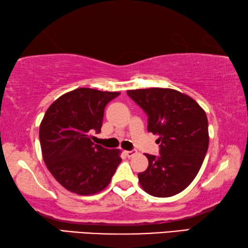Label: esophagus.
Returning a JSON list of instances; mask_svg holds the SVG:
<instances>
[{
  "instance_id": "1",
  "label": "esophagus",
  "mask_w": 248,
  "mask_h": 248,
  "mask_svg": "<svg viewBox=\"0 0 248 248\" xmlns=\"http://www.w3.org/2000/svg\"><path fill=\"white\" fill-rule=\"evenodd\" d=\"M124 153H125V155H127L128 158H132V157H134V155L137 154V151L135 149H133V150H126V151H124Z\"/></svg>"
}]
</instances>
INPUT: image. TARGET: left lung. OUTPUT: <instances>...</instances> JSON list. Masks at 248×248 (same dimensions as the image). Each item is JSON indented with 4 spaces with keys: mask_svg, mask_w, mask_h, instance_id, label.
<instances>
[{
    "mask_svg": "<svg viewBox=\"0 0 248 248\" xmlns=\"http://www.w3.org/2000/svg\"><path fill=\"white\" fill-rule=\"evenodd\" d=\"M148 115V132L159 135L160 155H146L140 186L155 197H170L196 177L209 145L206 112L189 95L170 88L127 90Z\"/></svg>",
    "mask_w": 248,
    "mask_h": 248,
    "instance_id": "obj_1",
    "label": "left lung"
}]
</instances>
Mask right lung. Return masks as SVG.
Returning a JSON list of instances; mask_svg holds the SVG:
<instances>
[{
  "instance_id": "right-lung-1",
  "label": "right lung",
  "mask_w": 248,
  "mask_h": 248,
  "mask_svg": "<svg viewBox=\"0 0 248 248\" xmlns=\"http://www.w3.org/2000/svg\"><path fill=\"white\" fill-rule=\"evenodd\" d=\"M120 93L78 88L61 95L47 108L39 128L47 170L72 193L93 195L110 183L121 163L119 149L91 141L101 132L104 108Z\"/></svg>"
}]
</instances>
